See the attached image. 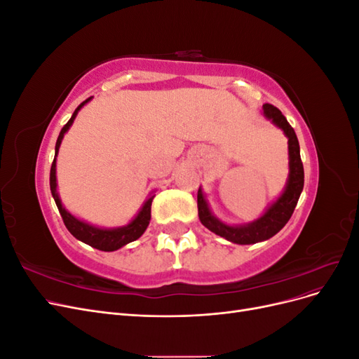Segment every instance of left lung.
Masks as SVG:
<instances>
[{
    "instance_id": "obj_1",
    "label": "left lung",
    "mask_w": 359,
    "mask_h": 359,
    "mask_svg": "<svg viewBox=\"0 0 359 359\" xmlns=\"http://www.w3.org/2000/svg\"><path fill=\"white\" fill-rule=\"evenodd\" d=\"M264 114L269 118L277 127L283 130L289 139V180L283 194L269 206L266 212L253 223L245 226H227L219 222L211 214L208 205H206L202 190H198V211L201 223L208 227L215 235L226 238L227 241L235 244H255L259 241H265L268 238L274 236L278 231L285 227L293 214V210L298 203L301 191L304 187V168L299 156V144L295 135V130L287 123L285 115L281 114L276 106L265 103Z\"/></svg>"
}]
</instances>
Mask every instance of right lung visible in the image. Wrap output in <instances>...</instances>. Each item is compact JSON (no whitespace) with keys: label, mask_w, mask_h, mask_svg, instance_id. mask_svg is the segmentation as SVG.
<instances>
[{"label":"right lung","mask_w":359,"mask_h":359,"mask_svg":"<svg viewBox=\"0 0 359 359\" xmlns=\"http://www.w3.org/2000/svg\"><path fill=\"white\" fill-rule=\"evenodd\" d=\"M91 99V97H90ZM90 99H86L85 102H82L78 107H76V111L73 112L72 118L67 121V124L61 128L60 136L57 139V145H55V156L58 154V148L61 145V140L64 133L67 132L69 127L72 126L73 119L78 115L81 107L88 102ZM49 184H50V191H52V196L55 199V203L58 206V211L62 217V222L66 224V227L69 229V232L76 238V240H79L85 244H88L97 250H102V252H114V250L121 248L123 245L136 241L137 238L145 232V229L149 224L151 220V203H153L154 196H151L142 206V210L139 211V214L136 215V219L124 226V227H118V229H99V227H94L88 223H83L78 219H74V217L66 211V208H62L61 201L58 198V193H57V177H55V158L52 161V166H50V177H49Z\"/></svg>","instance_id":"add662e5"}]
</instances>
